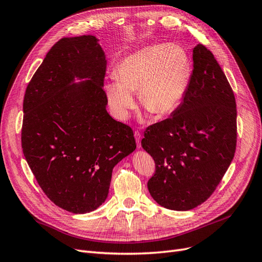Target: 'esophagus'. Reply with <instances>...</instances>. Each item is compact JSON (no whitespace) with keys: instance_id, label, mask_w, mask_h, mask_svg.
Segmentation results:
<instances>
[{"instance_id":"obj_1","label":"esophagus","mask_w":262,"mask_h":262,"mask_svg":"<svg viewBox=\"0 0 262 262\" xmlns=\"http://www.w3.org/2000/svg\"><path fill=\"white\" fill-rule=\"evenodd\" d=\"M134 135H135V139H136V142H137V147L140 148L141 147V134L138 130H136L134 133Z\"/></svg>"}]
</instances>
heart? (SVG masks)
I'll list each match as a JSON object with an SVG mask.
<instances>
[{
    "instance_id": "1",
    "label": "heart",
    "mask_w": 262,
    "mask_h": 262,
    "mask_svg": "<svg viewBox=\"0 0 262 262\" xmlns=\"http://www.w3.org/2000/svg\"><path fill=\"white\" fill-rule=\"evenodd\" d=\"M193 64L188 53L178 45H154L130 54L115 67L114 82L105 86L109 103L120 120L135 108L133 94L157 119L175 113L190 89Z\"/></svg>"
}]
</instances>
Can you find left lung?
<instances>
[{
  "label": "left lung",
  "mask_w": 262,
  "mask_h": 262,
  "mask_svg": "<svg viewBox=\"0 0 262 262\" xmlns=\"http://www.w3.org/2000/svg\"><path fill=\"white\" fill-rule=\"evenodd\" d=\"M236 103L227 77L207 48H193V74L180 108L144 130L141 146L153 158L151 196L172 210H190L216 190L234 158Z\"/></svg>",
  "instance_id": "obj_1"
}]
</instances>
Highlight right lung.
Returning a JSON list of instances; mask_svg holds the SVG:
<instances>
[{
  "instance_id": "1",
  "label": "right lung",
  "mask_w": 262,
  "mask_h": 262,
  "mask_svg": "<svg viewBox=\"0 0 262 262\" xmlns=\"http://www.w3.org/2000/svg\"><path fill=\"white\" fill-rule=\"evenodd\" d=\"M105 69L95 36L63 37L25 94L24 156L46 196L73 214L102 204L113 167L136 149L133 129L105 110ZM75 77L88 80L73 83Z\"/></svg>"
}]
</instances>
